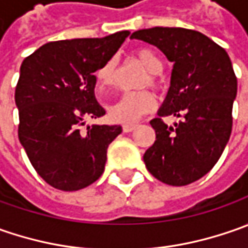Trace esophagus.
Instances as JSON below:
<instances>
[{
  "instance_id": "obj_1",
  "label": "esophagus",
  "mask_w": 248,
  "mask_h": 248,
  "mask_svg": "<svg viewBox=\"0 0 248 248\" xmlns=\"http://www.w3.org/2000/svg\"><path fill=\"white\" fill-rule=\"evenodd\" d=\"M135 128H137V124H124L123 125V131L124 132H131V131H134Z\"/></svg>"
}]
</instances>
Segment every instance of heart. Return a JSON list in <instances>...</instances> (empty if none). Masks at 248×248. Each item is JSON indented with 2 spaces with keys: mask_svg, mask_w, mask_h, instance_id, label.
<instances>
[{
  "mask_svg": "<svg viewBox=\"0 0 248 248\" xmlns=\"http://www.w3.org/2000/svg\"><path fill=\"white\" fill-rule=\"evenodd\" d=\"M134 56L138 59L140 64L148 70V76L143 78L142 85H150L153 88L160 87L158 73L163 70V61L156 51L148 46L137 48ZM117 59L109 58L100 64L95 72V78L100 90L110 88L116 84L117 78ZM156 108L155 95L148 90L135 91L124 93L119 100H116L109 108V117L116 123H134L138 121L143 114L150 113Z\"/></svg>",
  "mask_w": 248,
  "mask_h": 248,
  "instance_id": "obj_1",
  "label": "heart"
}]
</instances>
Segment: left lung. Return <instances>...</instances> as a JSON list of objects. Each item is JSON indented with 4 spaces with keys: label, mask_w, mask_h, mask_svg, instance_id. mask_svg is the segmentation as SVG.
<instances>
[{
    "label": "left lung",
    "mask_w": 248,
    "mask_h": 248,
    "mask_svg": "<svg viewBox=\"0 0 248 248\" xmlns=\"http://www.w3.org/2000/svg\"><path fill=\"white\" fill-rule=\"evenodd\" d=\"M131 37L157 46L174 63L166 100L150 121L156 140L143 161L167 185H189L215 166L231 137L237 92L232 62L222 46L196 30L153 27ZM167 115L183 120L171 127L162 120Z\"/></svg>",
    "instance_id": "8db88e82"
}]
</instances>
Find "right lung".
<instances>
[{"label":"right lung","instance_id":"obj_1","mask_svg":"<svg viewBox=\"0 0 248 248\" xmlns=\"http://www.w3.org/2000/svg\"><path fill=\"white\" fill-rule=\"evenodd\" d=\"M129 31L103 38L52 41L27 56L15 91L19 140L31 166L55 189L74 192L105 171L109 145L120 125H91L106 111L95 98V72L113 58Z\"/></svg>","mask_w":248,"mask_h":248}]
</instances>
